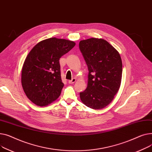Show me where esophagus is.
I'll return each instance as SVG.
<instances>
[{"instance_id": "1", "label": "esophagus", "mask_w": 152, "mask_h": 152, "mask_svg": "<svg viewBox=\"0 0 152 152\" xmlns=\"http://www.w3.org/2000/svg\"><path fill=\"white\" fill-rule=\"evenodd\" d=\"M76 82V79L75 78H72L71 80H69V81L68 82L69 84H73L75 82Z\"/></svg>"}]
</instances>
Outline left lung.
I'll use <instances>...</instances> for the list:
<instances>
[{
	"mask_svg": "<svg viewBox=\"0 0 152 152\" xmlns=\"http://www.w3.org/2000/svg\"><path fill=\"white\" fill-rule=\"evenodd\" d=\"M79 48L88 68V85L80 99L94 110L105 108L113 100L121 85L122 61L118 51L104 39L81 40Z\"/></svg>",
	"mask_w": 152,
	"mask_h": 152,
	"instance_id": "left-lung-1",
	"label": "left lung"
}]
</instances>
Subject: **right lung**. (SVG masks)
Segmentation results:
<instances>
[{"label":"right lung","instance_id":"right-lung-1","mask_svg":"<svg viewBox=\"0 0 152 152\" xmlns=\"http://www.w3.org/2000/svg\"><path fill=\"white\" fill-rule=\"evenodd\" d=\"M75 45V43L52 37L39 42L24 62L21 71L23 90L34 104L46 106L56 101L64 86L59 59Z\"/></svg>","mask_w":152,"mask_h":152}]
</instances>
